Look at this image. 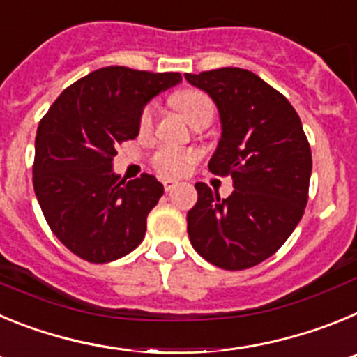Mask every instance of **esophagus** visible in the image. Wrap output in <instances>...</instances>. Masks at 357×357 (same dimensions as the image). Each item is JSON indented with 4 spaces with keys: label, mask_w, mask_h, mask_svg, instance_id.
I'll list each match as a JSON object with an SVG mask.
<instances>
[{
    "label": "esophagus",
    "mask_w": 357,
    "mask_h": 357,
    "mask_svg": "<svg viewBox=\"0 0 357 357\" xmlns=\"http://www.w3.org/2000/svg\"><path fill=\"white\" fill-rule=\"evenodd\" d=\"M162 184H164V191H166V193H169V191H173V189L178 185V182H176V181H164Z\"/></svg>",
    "instance_id": "obj_1"
}]
</instances>
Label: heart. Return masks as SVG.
Wrapping results in <instances>:
<instances>
[{
  "label": "heart",
  "mask_w": 357,
  "mask_h": 357,
  "mask_svg": "<svg viewBox=\"0 0 357 357\" xmlns=\"http://www.w3.org/2000/svg\"><path fill=\"white\" fill-rule=\"evenodd\" d=\"M173 103L182 114L185 116L193 127L200 125L204 121H213L214 118V103L207 94L200 93L195 89H184L173 96ZM153 119H155V107L153 103H148L143 107L139 114V132L146 134L153 127ZM197 162V155L193 151L181 150V148L162 146L153 153L151 164L153 168L164 176H182L193 168Z\"/></svg>",
  "instance_id": "b5f03b06"
}]
</instances>
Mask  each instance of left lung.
Instances as JSON below:
<instances>
[{"label": "left lung", "mask_w": 357, "mask_h": 357, "mask_svg": "<svg viewBox=\"0 0 357 357\" xmlns=\"http://www.w3.org/2000/svg\"><path fill=\"white\" fill-rule=\"evenodd\" d=\"M185 80L220 110L223 132L209 169L234 184L229 198L195 184L189 241L214 266L247 270L275 254L301 222L313 168L309 141L291 103L255 73L222 68L185 73Z\"/></svg>", "instance_id": "1"}]
</instances>
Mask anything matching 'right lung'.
Instances as JSON below:
<instances>
[{
    "label": "right lung",
    "mask_w": 357,
    "mask_h": 357,
    "mask_svg": "<svg viewBox=\"0 0 357 357\" xmlns=\"http://www.w3.org/2000/svg\"><path fill=\"white\" fill-rule=\"evenodd\" d=\"M181 80V73L96 69L66 87L40 119L36 197L53 234L80 259L110 263L143 241L164 188L148 173L125 182L112 160L118 144L139 134L146 102Z\"/></svg>",
    "instance_id": "right-lung-1"
}]
</instances>
